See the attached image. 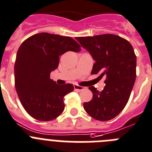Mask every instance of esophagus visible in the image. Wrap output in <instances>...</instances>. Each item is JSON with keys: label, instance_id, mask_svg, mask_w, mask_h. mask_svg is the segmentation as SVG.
Returning a JSON list of instances; mask_svg holds the SVG:
<instances>
[{"label": "esophagus", "instance_id": "esophagus-1", "mask_svg": "<svg viewBox=\"0 0 152 152\" xmlns=\"http://www.w3.org/2000/svg\"><path fill=\"white\" fill-rule=\"evenodd\" d=\"M74 89L76 91H82V90H84L86 89V87L83 86H78V85H74Z\"/></svg>", "mask_w": 152, "mask_h": 152}]
</instances>
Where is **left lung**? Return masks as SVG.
Returning <instances> with one entry per match:
<instances>
[{"mask_svg":"<svg viewBox=\"0 0 152 152\" xmlns=\"http://www.w3.org/2000/svg\"><path fill=\"white\" fill-rule=\"evenodd\" d=\"M96 61L92 74L106 76L105 86L99 92L89 87L93 97L83 104L88 114L99 121L118 115L127 104L136 77V56L128 40L114 34L76 37Z\"/></svg>","mask_w":152,"mask_h":152,"instance_id":"8db88e82","label":"left lung"}]
</instances>
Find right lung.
Segmentation results:
<instances>
[{"instance_id": "right-lung-1", "label": "right lung", "mask_w": 152, "mask_h": 152, "mask_svg": "<svg viewBox=\"0 0 152 152\" xmlns=\"http://www.w3.org/2000/svg\"><path fill=\"white\" fill-rule=\"evenodd\" d=\"M80 45L69 37L40 33L23 42L14 65L15 88L27 113L39 121H50L64 110L63 98L72 84L57 85L50 76L67 51L80 52Z\"/></svg>"}]
</instances>
